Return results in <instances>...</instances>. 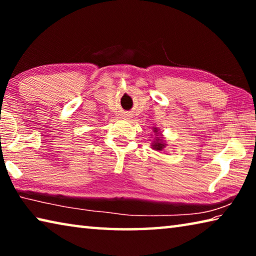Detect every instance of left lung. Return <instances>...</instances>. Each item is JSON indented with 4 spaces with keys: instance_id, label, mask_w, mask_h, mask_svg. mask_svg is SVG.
<instances>
[{
    "instance_id": "1",
    "label": "left lung",
    "mask_w": 256,
    "mask_h": 256,
    "mask_svg": "<svg viewBox=\"0 0 256 256\" xmlns=\"http://www.w3.org/2000/svg\"><path fill=\"white\" fill-rule=\"evenodd\" d=\"M164 146V144H160V142H157V144H154V148L157 149V150H162Z\"/></svg>"
}]
</instances>
